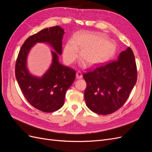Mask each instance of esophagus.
Here are the masks:
<instances>
[{
  "mask_svg": "<svg viewBox=\"0 0 152 152\" xmlns=\"http://www.w3.org/2000/svg\"><path fill=\"white\" fill-rule=\"evenodd\" d=\"M76 77H77V79H81L82 78V74L81 72H80V71L77 72V73H76Z\"/></svg>",
  "mask_w": 152,
  "mask_h": 152,
  "instance_id": "esophagus-1",
  "label": "esophagus"
}]
</instances>
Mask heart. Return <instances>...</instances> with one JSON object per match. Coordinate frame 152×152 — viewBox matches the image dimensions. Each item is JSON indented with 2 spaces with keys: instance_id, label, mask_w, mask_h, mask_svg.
Masks as SVG:
<instances>
[{
  "instance_id": "1",
  "label": "heart",
  "mask_w": 152,
  "mask_h": 152,
  "mask_svg": "<svg viewBox=\"0 0 152 152\" xmlns=\"http://www.w3.org/2000/svg\"><path fill=\"white\" fill-rule=\"evenodd\" d=\"M116 45L111 40L105 39L102 34L88 31H80L68 40L63 49L64 60L72 64L79 57L89 65H98L107 61L116 51Z\"/></svg>"
}]
</instances>
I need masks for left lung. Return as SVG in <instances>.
<instances>
[{
	"mask_svg": "<svg viewBox=\"0 0 152 152\" xmlns=\"http://www.w3.org/2000/svg\"><path fill=\"white\" fill-rule=\"evenodd\" d=\"M87 83L84 99L91 111L108 115L117 111L129 96L137 80L135 57L127 48L117 61L84 73Z\"/></svg>",
	"mask_w": 152,
	"mask_h": 152,
	"instance_id": "8db88e82",
	"label": "left lung"
}]
</instances>
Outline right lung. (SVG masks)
<instances>
[{
	"label": "right lung",
	"instance_id": "right-lung-1",
	"mask_svg": "<svg viewBox=\"0 0 152 152\" xmlns=\"http://www.w3.org/2000/svg\"><path fill=\"white\" fill-rule=\"evenodd\" d=\"M65 31L56 26L43 29L27 39L21 46L16 60V79L25 98L35 108L44 112H53L61 108L66 91L75 79V72L59 62L62 54V39ZM37 43L49 44L52 63L41 77L32 75L27 66L29 53Z\"/></svg>",
	"mask_w": 152,
	"mask_h": 152
}]
</instances>
